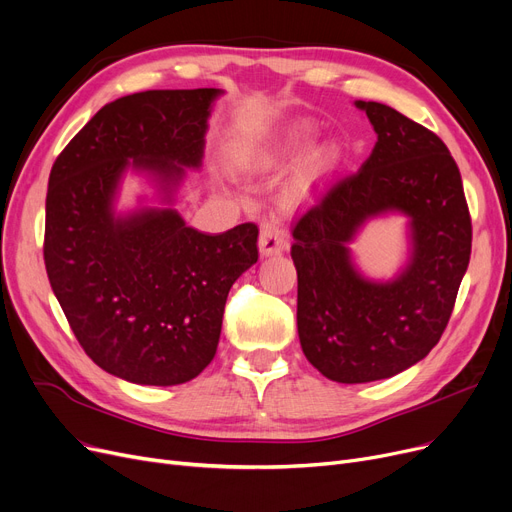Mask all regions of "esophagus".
I'll return each mask as SVG.
<instances>
[{
  "label": "esophagus",
  "mask_w": 512,
  "mask_h": 512,
  "mask_svg": "<svg viewBox=\"0 0 512 512\" xmlns=\"http://www.w3.org/2000/svg\"><path fill=\"white\" fill-rule=\"evenodd\" d=\"M288 249V234L286 230L278 224L276 219L265 221L261 226V234H259V251L261 255L270 257V255H278L282 251Z\"/></svg>",
  "instance_id": "34e87169"
}]
</instances>
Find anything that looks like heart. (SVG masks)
Segmentation results:
<instances>
[{
  "label": "heart",
  "instance_id": "obj_1",
  "mask_svg": "<svg viewBox=\"0 0 512 512\" xmlns=\"http://www.w3.org/2000/svg\"><path fill=\"white\" fill-rule=\"evenodd\" d=\"M309 142H311V129L301 127L282 146H278L270 154H265V163H276V161L286 159V157H295V154L303 152L309 146ZM339 159H341V154H339V150L335 146H324V148L316 150L305 161V165L301 169V175H299V180L307 188L324 182L326 177L332 175V171L339 167Z\"/></svg>",
  "mask_w": 512,
  "mask_h": 512
}]
</instances>
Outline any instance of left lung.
Returning a JSON list of instances; mask_svg holds the SVG:
<instances>
[{"mask_svg": "<svg viewBox=\"0 0 512 512\" xmlns=\"http://www.w3.org/2000/svg\"><path fill=\"white\" fill-rule=\"evenodd\" d=\"M376 131L366 163L299 217L297 330L309 364L337 383L381 381L414 366L448 326L471 259V215L448 146L381 102H355ZM409 217L411 257L391 281L354 268L348 242L368 218Z\"/></svg>", "mask_w": 512, "mask_h": 512, "instance_id": "8db88e82", "label": "left lung"}]
</instances>
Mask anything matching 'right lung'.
I'll return each instance as SVG.
<instances>
[{"mask_svg": "<svg viewBox=\"0 0 512 512\" xmlns=\"http://www.w3.org/2000/svg\"><path fill=\"white\" fill-rule=\"evenodd\" d=\"M224 94L150 90L102 106L52 167L43 259L83 351L138 385H182L213 360L232 284L257 263L255 224L205 234L171 207L115 213L127 169L161 201L203 163L207 121Z\"/></svg>", "mask_w": 512, "mask_h": 512, "instance_id": "add662e5", "label": "right lung"}]
</instances>
